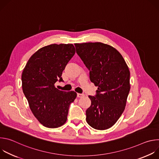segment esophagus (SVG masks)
Listing matches in <instances>:
<instances>
[{"label":"esophagus","mask_w":159,"mask_h":159,"mask_svg":"<svg viewBox=\"0 0 159 159\" xmlns=\"http://www.w3.org/2000/svg\"><path fill=\"white\" fill-rule=\"evenodd\" d=\"M77 96L78 98H82V97H84V94H80V93H77Z\"/></svg>","instance_id":"1"}]
</instances>
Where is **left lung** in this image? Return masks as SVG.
Wrapping results in <instances>:
<instances>
[{
    "mask_svg": "<svg viewBox=\"0 0 159 159\" xmlns=\"http://www.w3.org/2000/svg\"><path fill=\"white\" fill-rule=\"evenodd\" d=\"M76 53L89 70L90 80L98 86L86 121L94 129L104 130L114 125L124 111L129 92V71L122 55L102 43H75Z\"/></svg>",
    "mask_w": 159,
    "mask_h": 159,
    "instance_id": "1",
    "label": "left lung"
}]
</instances>
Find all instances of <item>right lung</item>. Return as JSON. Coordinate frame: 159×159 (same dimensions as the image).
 Returning a JSON list of instances; mask_svg holds the SVG:
<instances>
[{
	"mask_svg": "<svg viewBox=\"0 0 159 159\" xmlns=\"http://www.w3.org/2000/svg\"><path fill=\"white\" fill-rule=\"evenodd\" d=\"M75 53L72 44H52L43 47L29 59L22 74V87L34 116L44 126L55 128L67 120L74 91L58 90L62 72Z\"/></svg>",
	"mask_w": 159,
	"mask_h": 159,
	"instance_id": "1",
	"label": "right lung"
}]
</instances>
